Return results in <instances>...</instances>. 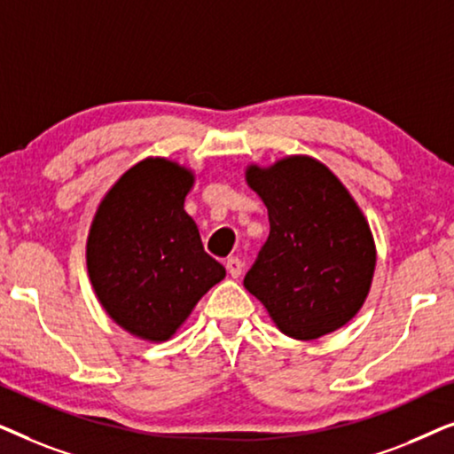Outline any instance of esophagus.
<instances>
[{"instance_id":"obj_1","label":"esophagus","mask_w":454,"mask_h":454,"mask_svg":"<svg viewBox=\"0 0 454 454\" xmlns=\"http://www.w3.org/2000/svg\"><path fill=\"white\" fill-rule=\"evenodd\" d=\"M225 266H227L229 277H233V278H238V277L241 275V270H244V264H241V260H239V258H235V256L227 258Z\"/></svg>"}]
</instances>
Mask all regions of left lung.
<instances>
[{
	"instance_id": "obj_1",
	"label": "left lung",
	"mask_w": 454,
	"mask_h": 454,
	"mask_svg": "<svg viewBox=\"0 0 454 454\" xmlns=\"http://www.w3.org/2000/svg\"><path fill=\"white\" fill-rule=\"evenodd\" d=\"M246 184L269 208L270 233L244 287L291 339L339 331L362 309L376 270L374 235L362 208L308 154L250 163Z\"/></svg>"
}]
</instances>
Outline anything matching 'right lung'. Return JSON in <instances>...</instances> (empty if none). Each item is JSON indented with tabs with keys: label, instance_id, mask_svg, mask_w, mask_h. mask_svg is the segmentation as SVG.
<instances>
[{
	"label": "right lung",
	"instance_id": "add662e5",
	"mask_svg": "<svg viewBox=\"0 0 454 454\" xmlns=\"http://www.w3.org/2000/svg\"><path fill=\"white\" fill-rule=\"evenodd\" d=\"M194 184L190 167L146 157L111 185L92 215L86 238L92 291L117 326L148 343L169 340L225 278L184 208Z\"/></svg>",
	"mask_w": 454,
	"mask_h": 454
}]
</instances>
